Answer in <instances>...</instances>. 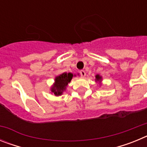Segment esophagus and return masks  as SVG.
<instances>
[{
	"label": "esophagus",
	"instance_id": "esophagus-1",
	"mask_svg": "<svg viewBox=\"0 0 147 147\" xmlns=\"http://www.w3.org/2000/svg\"><path fill=\"white\" fill-rule=\"evenodd\" d=\"M80 74H81V76H82V77H85V75H86V73H85V71H82H82H80Z\"/></svg>",
	"mask_w": 147,
	"mask_h": 147
}]
</instances>
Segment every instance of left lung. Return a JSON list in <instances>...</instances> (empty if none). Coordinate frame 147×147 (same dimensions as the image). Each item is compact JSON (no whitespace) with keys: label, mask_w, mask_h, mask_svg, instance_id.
Returning <instances> with one entry per match:
<instances>
[{"label":"left lung","mask_w":147,"mask_h":147,"mask_svg":"<svg viewBox=\"0 0 147 147\" xmlns=\"http://www.w3.org/2000/svg\"><path fill=\"white\" fill-rule=\"evenodd\" d=\"M95 81L96 82L98 83L99 85H102V76H100L99 74H96L95 76Z\"/></svg>","instance_id":"left-lung-1"}]
</instances>
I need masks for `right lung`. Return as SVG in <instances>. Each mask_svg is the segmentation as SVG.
Instances as JSON below:
<instances>
[{
    "label": "right lung",
    "mask_w": 147,
    "mask_h": 147,
    "mask_svg": "<svg viewBox=\"0 0 147 147\" xmlns=\"http://www.w3.org/2000/svg\"><path fill=\"white\" fill-rule=\"evenodd\" d=\"M76 74H73L72 73H63L62 74L57 76L54 79V83L51 87V92L56 96H62V93L65 91L68 83L71 82V80Z\"/></svg>",
    "instance_id": "1"
}]
</instances>
